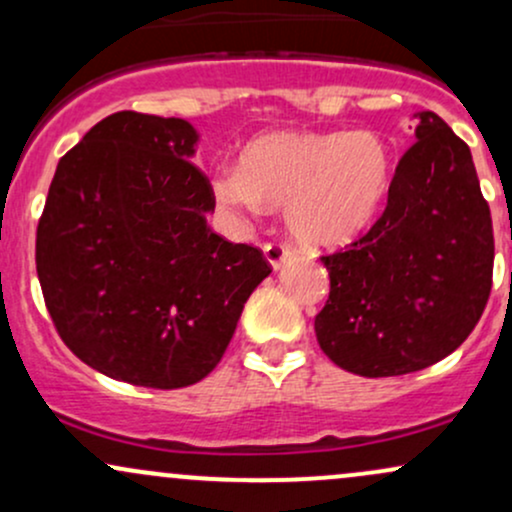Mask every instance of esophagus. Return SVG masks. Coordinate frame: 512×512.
I'll use <instances>...</instances> for the list:
<instances>
[{
    "label": "esophagus",
    "instance_id": "1",
    "mask_svg": "<svg viewBox=\"0 0 512 512\" xmlns=\"http://www.w3.org/2000/svg\"><path fill=\"white\" fill-rule=\"evenodd\" d=\"M262 250H264V260L269 262V267H272V269H279L281 264L289 262V257H291L289 248H286V245H281V243H267Z\"/></svg>",
    "mask_w": 512,
    "mask_h": 512
}]
</instances>
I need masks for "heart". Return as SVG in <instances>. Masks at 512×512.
<instances>
[{
	"label": "heart",
	"mask_w": 512,
	"mask_h": 512,
	"mask_svg": "<svg viewBox=\"0 0 512 512\" xmlns=\"http://www.w3.org/2000/svg\"><path fill=\"white\" fill-rule=\"evenodd\" d=\"M395 180V149L375 129L269 132L243 146L238 170L214 178L233 209L284 207L286 228L315 250L349 245L373 226Z\"/></svg>",
	"instance_id": "heart-1"
}]
</instances>
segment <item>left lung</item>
Segmentation results:
<instances>
[{"label": "left lung", "instance_id": "1", "mask_svg": "<svg viewBox=\"0 0 512 512\" xmlns=\"http://www.w3.org/2000/svg\"><path fill=\"white\" fill-rule=\"evenodd\" d=\"M387 207L349 250L320 257L330 298L317 344L339 368L390 378L450 356L491 293L493 228L472 151L431 110L414 113Z\"/></svg>", "mask_w": 512, "mask_h": 512}]
</instances>
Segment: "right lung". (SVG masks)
<instances>
[{
  "label": "right lung",
  "instance_id": "add662e5",
  "mask_svg": "<svg viewBox=\"0 0 512 512\" xmlns=\"http://www.w3.org/2000/svg\"><path fill=\"white\" fill-rule=\"evenodd\" d=\"M199 132L180 117L108 115L57 163L35 236L52 322L86 366L156 390L214 370L262 252L207 226L214 197L192 166Z\"/></svg>",
  "mask_w": 512,
  "mask_h": 512
}]
</instances>
